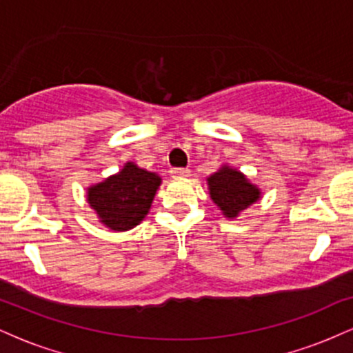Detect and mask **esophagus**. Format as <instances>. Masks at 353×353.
Segmentation results:
<instances>
[{
    "mask_svg": "<svg viewBox=\"0 0 353 353\" xmlns=\"http://www.w3.org/2000/svg\"><path fill=\"white\" fill-rule=\"evenodd\" d=\"M189 174H190V171H189V169H185V168L171 169V176L177 177V179H182V177H189Z\"/></svg>",
    "mask_w": 353,
    "mask_h": 353,
    "instance_id": "34e87169",
    "label": "esophagus"
}]
</instances>
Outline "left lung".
<instances>
[{"label": "left lung", "mask_w": 353, "mask_h": 353, "mask_svg": "<svg viewBox=\"0 0 353 353\" xmlns=\"http://www.w3.org/2000/svg\"><path fill=\"white\" fill-rule=\"evenodd\" d=\"M210 197L225 217H236L261 197V190L236 169L222 168L208 179Z\"/></svg>", "instance_id": "obj_1"}]
</instances>
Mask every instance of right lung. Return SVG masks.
Listing matches in <instances>:
<instances>
[{"label": "right lung", "mask_w": 353, "mask_h": 353, "mask_svg": "<svg viewBox=\"0 0 353 353\" xmlns=\"http://www.w3.org/2000/svg\"><path fill=\"white\" fill-rule=\"evenodd\" d=\"M161 177L128 163L121 172L88 189V202L101 222L112 230L139 224L151 208Z\"/></svg>", "instance_id": "right-lung-1"}]
</instances>
